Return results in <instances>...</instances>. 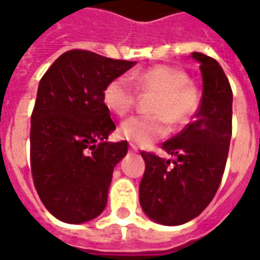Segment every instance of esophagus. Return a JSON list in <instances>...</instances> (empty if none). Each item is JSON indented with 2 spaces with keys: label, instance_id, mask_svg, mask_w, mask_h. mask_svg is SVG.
<instances>
[{
  "label": "esophagus",
  "instance_id": "obj_1",
  "mask_svg": "<svg viewBox=\"0 0 260 260\" xmlns=\"http://www.w3.org/2000/svg\"><path fill=\"white\" fill-rule=\"evenodd\" d=\"M129 150H131V152H138L139 149H138V146H136V145H134V143H131V145H129Z\"/></svg>",
  "mask_w": 260,
  "mask_h": 260
}]
</instances>
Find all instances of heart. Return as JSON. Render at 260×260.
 <instances>
[{"label":"heart","instance_id":"b5f03b06","mask_svg":"<svg viewBox=\"0 0 260 260\" xmlns=\"http://www.w3.org/2000/svg\"><path fill=\"white\" fill-rule=\"evenodd\" d=\"M154 93L149 102L150 114L134 115L119 125L118 134L126 141L147 146L163 139L175 126L191 122L201 106V91L189 76L170 65H154L126 76H117L103 90L106 107L118 117L135 106L138 93Z\"/></svg>","mask_w":260,"mask_h":260}]
</instances>
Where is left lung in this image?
Masks as SVG:
<instances>
[{
    "label": "left lung",
    "mask_w": 260,
    "mask_h": 260,
    "mask_svg": "<svg viewBox=\"0 0 260 260\" xmlns=\"http://www.w3.org/2000/svg\"><path fill=\"white\" fill-rule=\"evenodd\" d=\"M201 64L203 94L195 118L161 147L170 160L142 152L146 169L139 202L149 217L180 225L199 216L216 195L223 177L233 132V90L216 59L192 53Z\"/></svg>",
    "instance_id": "1"
}]
</instances>
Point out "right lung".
Returning <instances> with one entry per match:
<instances>
[{"label":"right lung","mask_w":260,"mask_h":260,"mask_svg":"<svg viewBox=\"0 0 260 260\" xmlns=\"http://www.w3.org/2000/svg\"><path fill=\"white\" fill-rule=\"evenodd\" d=\"M135 62L87 50H69L54 61L37 89L30 124V169L48 212L79 224L107 205L115 164L128 142H107L115 129L103 90Z\"/></svg>","instance_id":"obj_1"}]
</instances>
